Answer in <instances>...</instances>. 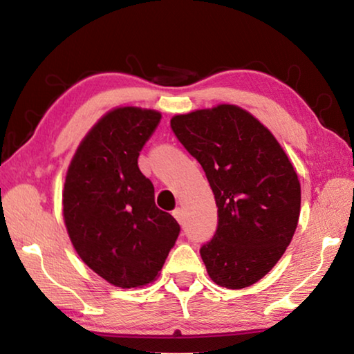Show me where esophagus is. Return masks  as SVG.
<instances>
[{
    "label": "esophagus",
    "mask_w": 354,
    "mask_h": 354,
    "mask_svg": "<svg viewBox=\"0 0 354 354\" xmlns=\"http://www.w3.org/2000/svg\"><path fill=\"white\" fill-rule=\"evenodd\" d=\"M173 217H175L179 223L183 225V221H184V215H183V209L181 207H176L175 211H173Z\"/></svg>",
    "instance_id": "1"
}]
</instances>
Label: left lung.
Masks as SVG:
<instances>
[{
  "instance_id": "left-lung-1",
  "label": "left lung",
  "mask_w": 354,
  "mask_h": 354,
  "mask_svg": "<svg viewBox=\"0 0 354 354\" xmlns=\"http://www.w3.org/2000/svg\"><path fill=\"white\" fill-rule=\"evenodd\" d=\"M170 124L201 164L218 207L217 231L200 250L207 274L226 289L257 283L297 230L301 187L295 169L270 131L239 106L181 113Z\"/></svg>"
}]
</instances>
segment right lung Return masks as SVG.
<instances>
[{"mask_svg":"<svg viewBox=\"0 0 354 354\" xmlns=\"http://www.w3.org/2000/svg\"><path fill=\"white\" fill-rule=\"evenodd\" d=\"M159 122L153 109L109 111L84 137L65 176L64 221L76 253L122 289L153 283L181 230L156 206L153 183L137 165Z\"/></svg>","mask_w":354,"mask_h":354,"instance_id":"obj_1","label":"right lung"}]
</instances>
